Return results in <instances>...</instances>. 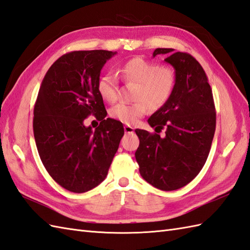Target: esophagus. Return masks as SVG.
Instances as JSON below:
<instances>
[{"mask_svg":"<svg viewBox=\"0 0 250 250\" xmlns=\"http://www.w3.org/2000/svg\"><path fill=\"white\" fill-rule=\"evenodd\" d=\"M124 129H125V133H133V132H134V127L131 126V125H125Z\"/></svg>","mask_w":250,"mask_h":250,"instance_id":"obj_1","label":"esophagus"}]
</instances>
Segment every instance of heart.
Listing matches in <instances>:
<instances>
[{
  "instance_id": "1",
  "label": "heart",
  "mask_w": 250,
  "mask_h": 250,
  "mask_svg": "<svg viewBox=\"0 0 250 250\" xmlns=\"http://www.w3.org/2000/svg\"><path fill=\"white\" fill-rule=\"evenodd\" d=\"M120 72L126 82L137 84L135 103H119L109 111L112 118L123 124H135L147 113L148 106L154 111L163 107L175 91L177 82L175 70L169 67H162L155 62L134 57L123 63ZM98 91L106 102L117 101V77L113 72L103 74L98 81Z\"/></svg>"
}]
</instances>
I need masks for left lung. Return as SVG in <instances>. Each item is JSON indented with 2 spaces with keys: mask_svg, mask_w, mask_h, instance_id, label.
Instances as JSON below:
<instances>
[{
  "mask_svg": "<svg viewBox=\"0 0 250 250\" xmlns=\"http://www.w3.org/2000/svg\"><path fill=\"white\" fill-rule=\"evenodd\" d=\"M173 49H155L153 57ZM175 69V91L150 116L156 133L136 129L135 159L141 176L152 187L175 190L188 184L204 167L215 133L216 113L207 74L193 56L176 52L165 59ZM163 128L166 136L158 133Z\"/></svg>",
  "mask_w": 250,
  "mask_h": 250,
  "instance_id": "obj_1",
  "label": "left lung"
}]
</instances>
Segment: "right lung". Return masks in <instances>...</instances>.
<instances>
[{"mask_svg": "<svg viewBox=\"0 0 250 250\" xmlns=\"http://www.w3.org/2000/svg\"><path fill=\"white\" fill-rule=\"evenodd\" d=\"M117 54L106 50L73 51L45 73L34 107L33 129L38 153L49 175L72 193H85L107 176L124 125L106 118L98 81L105 62ZM102 120L95 131L83 120Z\"/></svg>", "mask_w": 250, "mask_h": 250, "instance_id": "add662e5", "label": "right lung"}]
</instances>
